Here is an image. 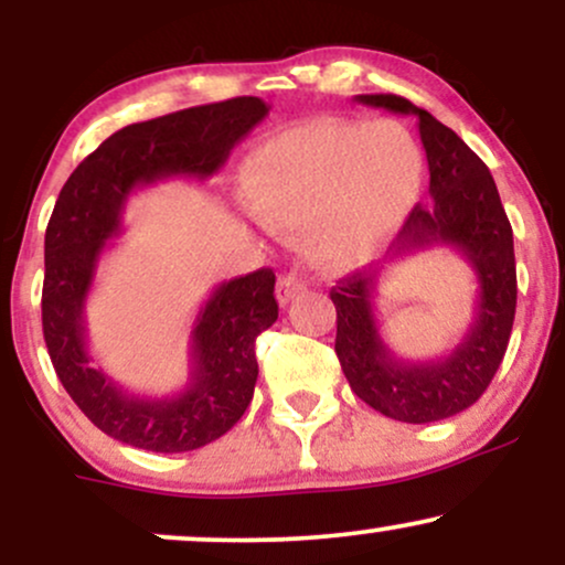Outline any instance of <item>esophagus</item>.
Here are the masks:
<instances>
[{
  "mask_svg": "<svg viewBox=\"0 0 565 565\" xmlns=\"http://www.w3.org/2000/svg\"><path fill=\"white\" fill-rule=\"evenodd\" d=\"M305 291V284L297 278V274H284L276 284V297L281 305H289L295 297H300Z\"/></svg>",
  "mask_w": 565,
  "mask_h": 565,
  "instance_id": "esophagus-1",
  "label": "esophagus"
}]
</instances>
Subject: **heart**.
Returning a JSON list of instances; mask_svg holds the SVG:
<instances>
[{
    "label": "heart",
    "instance_id": "b5f03b06",
    "mask_svg": "<svg viewBox=\"0 0 565 565\" xmlns=\"http://www.w3.org/2000/svg\"><path fill=\"white\" fill-rule=\"evenodd\" d=\"M425 183V153L398 121L316 119L263 142L242 174L252 215L310 233L327 270H355L401 231Z\"/></svg>",
    "mask_w": 565,
    "mask_h": 565
}]
</instances>
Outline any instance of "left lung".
I'll list each match as a JSON object with an SVG mask.
<instances>
[{
    "label": "left lung",
    "mask_w": 565,
    "mask_h": 565,
    "mask_svg": "<svg viewBox=\"0 0 565 565\" xmlns=\"http://www.w3.org/2000/svg\"><path fill=\"white\" fill-rule=\"evenodd\" d=\"M393 114L417 116L430 170V204L408 212L393 257L427 246H454L476 270L478 300L468 334L436 361H401L382 340L374 291L382 270H355L332 289L334 350L342 372L364 404L398 423H438L476 404L494 380L515 319L518 281L512 228L489 167L454 129L401 95H355Z\"/></svg>",
    "instance_id": "8db88e82"
}]
</instances>
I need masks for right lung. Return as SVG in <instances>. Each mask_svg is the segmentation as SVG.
I'll use <instances>...</instances> for the list:
<instances>
[{
    "label": "right lung",
    "mask_w": 565,
    "mask_h": 565,
    "mask_svg": "<svg viewBox=\"0 0 565 565\" xmlns=\"http://www.w3.org/2000/svg\"><path fill=\"white\" fill-rule=\"evenodd\" d=\"M260 97H231L129 125L71 172L44 233L42 329L57 380L106 436L135 449L178 454L212 444L242 419L255 395V340L278 319L276 276L260 268L220 284L191 332V374L180 393L146 398L93 364L84 302L97 263L135 188L170 178L206 180L260 125Z\"/></svg>",
    "instance_id": "add662e5"
}]
</instances>
